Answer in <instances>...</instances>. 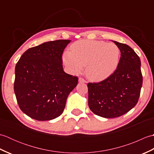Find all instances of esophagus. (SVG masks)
Listing matches in <instances>:
<instances>
[{
  "label": "esophagus",
  "instance_id": "esophagus-1",
  "mask_svg": "<svg viewBox=\"0 0 154 154\" xmlns=\"http://www.w3.org/2000/svg\"><path fill=\"white\" fill-rule=\"evenodd\" d=\"M79 81L80 83H86V81L83 78H82V77H79Z\"/></svg>",
  "mask_w": 154,
  "mask_h": 154
}]
</instances>
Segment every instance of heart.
<instances>
[{"label":"heart","instance_id":"heart-1","mask_svg":"<svg viewBox=\"0 0 154 154\" xmlns=\"http://www.w3.org/2000/svg\"><path fill=\"white\" fill-rule=\"evenodd\" d=\"M120 51L116 44L103 41L81 40L71 45L63 54L64 63L73 73H79L86 65L87 76L100 81L112 75L119 63Z\"/></svg>","mask_w":154,"mask_h":154}]
</instances>
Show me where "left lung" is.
<instances>
[{
    "label": "left lung",
    "mask_w": 154,
    "mask_h": 154,
    "mask_svg": "<svg viewBox=\"0 0 154 154\" xmlns=\"http://www.w3.org/2000/svg\"><path fill=\"white\" fill-rule=\"evenodd\" d=\"M120 50L119 63L104 80L87 84L89 106L92 112L106 119L127 113L138 103L143 77L140 59L133 49L114 41Z\"/></svg>",
    "instance_id": "1"
}]
</instances>
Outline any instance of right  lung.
<instances>
[{"label":"right lung","instance_id":"add662e5","mask_svg":"<svg viewBox=\"0 0 154 154\" xmlns=\"http://www.w3.org/2000/svg\"><path fill=\"white\" fill-rule=\"evenodd\" d=\"M70 40L45 42L28 49L15 67L14 90L20 109L39 121L63 113L78 77L65 73L62 54Z\"/></svg>","mask_w":154,"mask_h":154}]
</instances>
